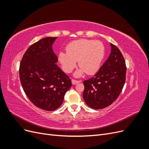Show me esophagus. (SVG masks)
<instances>
[{
    "label": "esophagus",
    "mask_w": 149,
    "mask_h": 149,
    "mask_svg": "<svg viewBox=\"0 0 149 149\" xmlns=\"http://www.w3.org/2000/svg\"><path fill=\"white\" fill-rule=\"evenodd\" d=\"M71 82H72V84H73V85H75L77 83H79V81H77V80H74V79H72L71 80Z\"/></svg>",
    "instance_id": "obj_1"
}]
</instances>
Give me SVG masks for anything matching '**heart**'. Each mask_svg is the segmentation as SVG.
Returning <instances> with one entry per match:
<instances>
[{"mask_svg":"<svg viewBox=\"0 0 149 149\" xmlns=\"http://www.w3.org/2000/svg\"><path fill=\"white\" fill-rule=\"evenodd\" d=\"M66 53L60 52L58 60L66 73H71L78 61L80 68L76 71L75 77H81L84 73L93 74L100 69L104 56V47L100 41L80 39L68 45Z\"/></svg>","mask_w":149,"mask_h":149,"instance_id":"b5f03b06","label":"heart"}]
</instances>
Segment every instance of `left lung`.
I'll use <instances>...</instances> for the list:
<instances>
[{"label":"left lung","instance_id":"8db88e82","mask_svg":"<svg viewBox=\"0 0 149 149\" xmlns=\"http://www.w3.org/2000/svg\"><path fill=\"white\" fill-rule=\"evenodd\" d=\"M110 45L111 53L104 63L93 78L83 82L84 100L94 109H103L115 101L125 81L124 58L118 47Z\"/></svg>","mask_w":149,"mask_h":149}]
</instances>
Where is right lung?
Here are the masks:
<instances>
[{"label": "right lung", "instance_id": "add662e5", "mask_svg": "<svg viewBox=\"0 0 149 149\" xmlns=\"http://www.w3.org/2000/svg\"><path fill=\"white\" fill-rule=\"evenodd\" d=\"M57 37H45L31 45L24 55L19 69L24 91L34 105L52 111L63 103L71 81L56 64L53 50Z\"/></svg>", "mask_w": 149, "mask_h": 149}]
</instances>
